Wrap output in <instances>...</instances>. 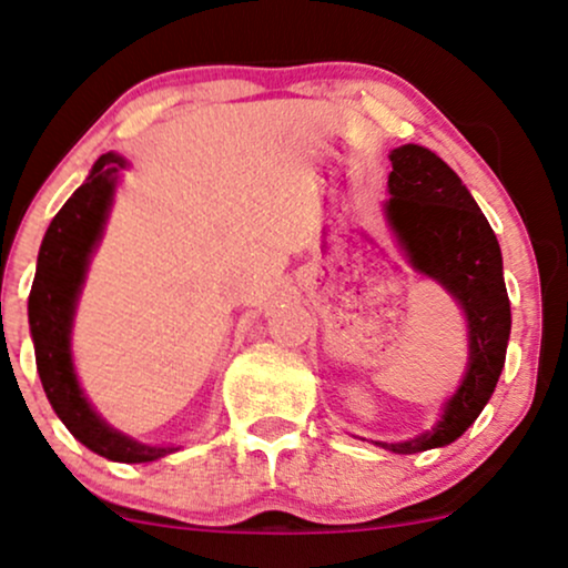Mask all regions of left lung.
<instances>
[{
  "label": "left lung",
  "mask_w": 568,
  "mask_h": 568,
  "mask_svg": "<svg viewBox=\"0 0 568 568\" xmlns=\"http://www.w3.org/2000/svg\"><path fill=\"white\" fill-rule=\"evenodd\" d=\"M386 216L415 270L436 280L463 306L468 371L442 420L409 442L384 444L396 455L426 453L466 434L495 392L510 338L503 254L474 195L439 155L420 145L392 150Z\"/></svg>",
  "instance_id": "8db88e82"
}]
</instances>
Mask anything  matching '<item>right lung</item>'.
I'll use <instances>...</instances> for the list:
<instances>
[{
	"label": "right lung",
	"instance_id": "add662e5",
	"mask_svg": "<svg viewBox=\"0 0 568 568\" xmlns=\"http://www.w3.org/2000/svg\"><path fill=\"white\" fill-rule=\"evenodd\" d=\"M126 161L100 155L87 182L58 211L39 248L37 277L29 296V323L37 371L58 418L84 447L115 463H150L176 447H148L108 426L81 392L71 359L73 312L94 245L100 243L111 211L115 180Z\"/></svg>",
	"mask_w": 568,
	"mask_h": 568
}]
</instances>
